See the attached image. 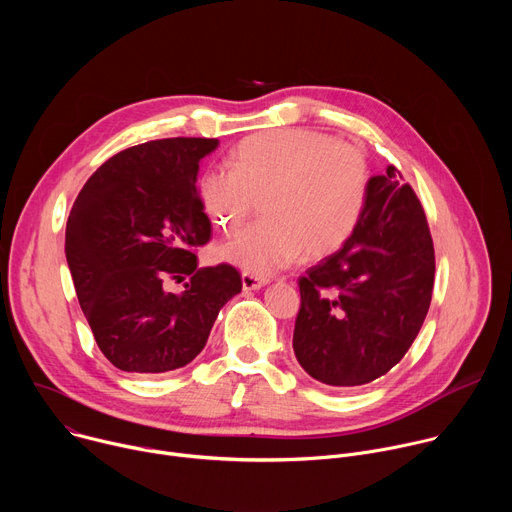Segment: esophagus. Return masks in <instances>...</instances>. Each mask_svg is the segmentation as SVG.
<instances>
[{
    "mask_svg": "<svg viewBox=\"0 0 512 512\" xmlns=\"http://www.w3.org/2000/svg\"><path fill=\"white\" fill-rule=\"evenodd\" d=\"M241 283H243V289H245V291H255V289H261L263 285H267L269 279H267V277L253 275V273H243V275H241Z\"/></svg>",
    "mask_w": 512,
    "mask_h": 512,
    "instance_id": "34e87169",
    "label": "esophagus"
}]
</instances>
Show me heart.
Returning <instances> with one entry per match:
<instances>
[{"mask_svg":"<svg viewBox=\"0 0 512 512\" xmlns=\"http://www.w3.org/2000/svg\"><path fill=\"white\" fill-rule=\"evenodd\" d=\"M371 172L362 150L312 129L263 131L243 139L231 168L200 176L198 194L223 231L241 225L263 200V214L214 247V257L245 273L269 275L304 253L322 259L354 233L367 204Z\"/></svg>","mask_w":512,"mask_h":512,"instance_id":"obj_1","label":"heart"}]
</instances>
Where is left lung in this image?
Wrapping results in <instances>:
<instances>
[{
  "mask_svg": "<svg viewBox=\"0 0 512 512\" xmlns=\"http://www.w3.org/2000/svg\"><path fill=\"white\" fill-rule=\"evenodd\" d=\"M433 241L425 212L393 166L373 176L350 239L300 277L294 352L330 387L367 385L405 356L427 316Z\"/></svg>",
  "mask_w": 512,
  "mask_h": 512,
  "instance_id": "1",
  "label": "left lung"
}]
</instances>
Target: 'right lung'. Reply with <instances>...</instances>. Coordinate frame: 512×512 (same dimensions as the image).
<instances>
[{
    "label": "right lung",
    "instance_id": "right-lung-1",
    "mask_svg": "<svg viewBox=\"0 0 512 512\" xmlns=\"http://www.w3.org/2000/svg\"><path fill=\"white\" fill-rule=\"evenodd\" d=\"M218 139L148 141L107 160L72 204L64 253L77 298L105 358L158 375L192 362L243 283L235 267L198 269L210 239L196 180ZM191 281L180 295L168 278Z\"/></svg>",
    "mask_w": 512,
    "mask_h": 512
}]
</instances>
